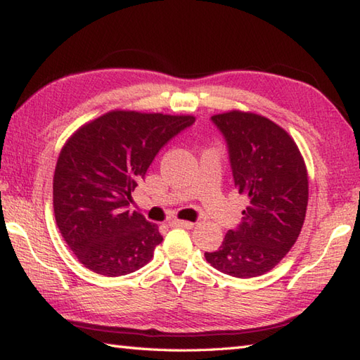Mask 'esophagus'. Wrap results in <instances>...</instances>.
Segmentation results:
<instances>
[{
  "label": "esophagus",
  "instance_id": "34e87169",
  "mask_svg": "<svg viewBox=\"0 0 360 360\" xmlns=\"http://www.w3.org/2000/svg\"><path fill=\"white\" fill-rule=\"evenodd\" d=\"M170 226H174V227H184V229H192L195 224L192 223V221L173 219V221H170Z\"/></svg>",
  "mask_w": 360,
  "mask_h": 360
}]
</instances>
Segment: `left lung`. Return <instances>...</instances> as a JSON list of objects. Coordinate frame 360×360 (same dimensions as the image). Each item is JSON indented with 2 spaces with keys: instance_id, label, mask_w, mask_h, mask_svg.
I'll return each instance as SVG.
<instances>
[{
  "instance_id": "left-lung-1",
  "label": "left lung",
  "mask_w": 360,
  "mask_h": 360,
  "mask_svg": "<svg viewBox=\"0 0 360 360\" xmlns=\"http://www.w3.org/2000/svg\"><path fill=\"white\" fill-rule=\"evenodd\" d=\"M229 148L238 193L248 196L243 221L204 257L219 272L252 278L269 272L294 246L308 207V172L285 129L255 112L212 116Z\"/></svg>"
}]
</instances>
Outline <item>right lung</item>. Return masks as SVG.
<instances>
[{"label":"right lung","instance_id":"1","mask_svg":"<svg viewBox=\"0 0 360 360\" xmlns=\"http://www.w3.org/2000/svg\"><path fill=\"white\" fill-rule=\"evenodd\" d=\"M193 122L116 110L66 141L53 173V213L63 240L89 271L120 277L153 258L162 235L128 205L159 150Z\"/></svg>","mask_w":360,"mask_h":360}]
</instances>
